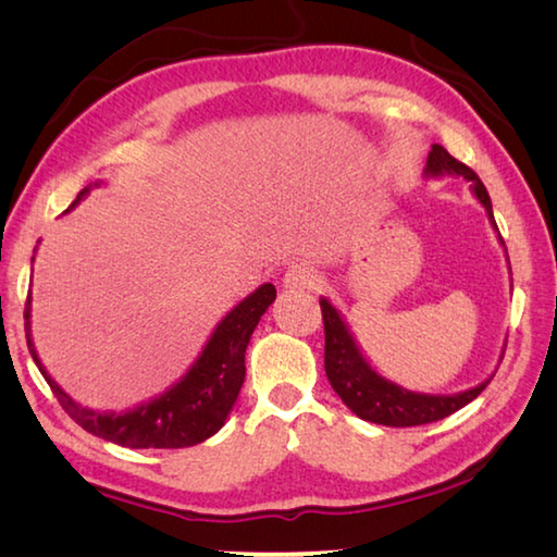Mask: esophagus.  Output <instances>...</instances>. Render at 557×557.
Here are the masks:
<instances>
[{
	"label": "esophagus",
	"mask_w": 557,
	"mask_h": 557,
	"mask_svg": "<svg viewBox=\"0 0 557 557\" xmlns=\"http://www.w3.org/2000/svg\"><path fill=\"white\" fill-rule=\"evenodd\" d=\"M320 286V273L310 263H294L284 273V288L288 290H315Z\"/></svg>",
	"instance_id": "34e87169"
}]
</instances>
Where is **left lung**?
<instances>
[{
	"instance_id": "8db88e82",
	"label": "left lung",
	"mask_w": 557,
	"mask_h": 557,
	"mask_svg": "<svg viewBox=\"0 0 557 557\" xmlns=\"http://www.w3.org/2000/svg\"><path fill=\"white\" fill-rule=\"evenodd\" d=\"M445 175L465 178L470 183V190L476 198V202L482 205L494 232L499 234L494 222L490 193H486L484 183L476 178V173L472 169H467L465 163L453 159L441 144H433L431 151H428L423 178H445ZM499 242L504 247L502 234H499ZM320 308H323V323H325L327 382L335 388V394L343 398V404L349 408V411L362 418V421L388 425V428H411V425L441 421V418H447L450 413L460 411L462 406L474 401V398L484 392L486 384L492 382L494 374L490 379H484L482 384L467 388V392H460V394L408 392V388L398 386L396 382H392V379H386L376 372L372 362L367 359L364 349L359 347L352 327H349L345 315L333 306V300L320 296Z\"/></svg>"
}]
</instances>
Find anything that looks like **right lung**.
<instances>
[{
    "label": "right lung",
    "instance_id": "right-lung-1",
    "mask_svg": "<svg viewBox=\"0 0 557 557\" xmlns=\"http://www.w3.org/2000/svg\"><path fill=\"white\" fill-rule=\"evenodd\" d=\"M100 185H104V181L85 185L63 214L75 210L90 195V190L100 188ZM273 300H276V288H273V284H261L214 325L208 343L200 349V355L195 357V362L185 369L178 382L171 384L159 396L149 398V401L124 408V411H100V408H90L75 401L48 374L32 335V294H28L24 313L26 345L38 372L44 374L48 386L53 388L65 413L77 425H83L87 433L114 445L134 447V450H146V447L178 450V447H193L208 441L227 423V416L232 413L234 404H237L244 374H247L244 355H247L251 333L257 330L261 315L267 313Z\"/></svg>",
    "mask_w": 557,
    "mask_h": 557
}]
</instances>
